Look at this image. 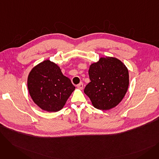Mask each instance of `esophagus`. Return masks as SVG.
I'll return each instance as SVG.
<instances>
[{
  "mask_svg": "<svg viewBox=\"0 0 159 159\" xmlns=\"http://www.w3.org/2000/svg\"><path fill=\"white\" fill-rule=\"evenodd\" d=\"M77 87L79 89H83V83H82V82L79 83V84L77 85Z\"/></svg>",
  "mask_w": 159,
  "mask_h": 159,
  "instance_id": "obj_1",
  "label": "esophagus"
}]
</instances>
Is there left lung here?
Wrapping results in <instances>:
<instances>
[{
	"label": "left lung",
	"instance_id": "1",
	"mask_svg": "<svg viewBox=\"0 0 159 159\" xmlns=\"http://www.w3.org/2000/svg\"><path fill=\"white\" fill-rule=\"evenodd\" d=\"M88 73L91 81L84 91L95 108L109 110L122 101L129 86L128 70L122 62L101 57L90 65Z\"/></svg>",
	"mask_w": 159,
	"mask_h": 159
}]
</instances>
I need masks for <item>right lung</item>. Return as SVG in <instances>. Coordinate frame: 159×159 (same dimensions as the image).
<instances>
[{
	"label": "right lung",
	"instance_id": "add662e5",
	"mask_svg": "<svg viewBox=\"0 0 159 159\" xmlns=\"http://www.w3.org/2000/svg\"><path fill=\"white\" fill-rule=\"evenodd\" d=\"M28 88L33 102L40 108L56 112L62 109L75 87L62 74L59 66L46 60L30 72Z\"/></svg>",
	"mask_w": 159,
	"mask_h": 159
}]
</instances>
